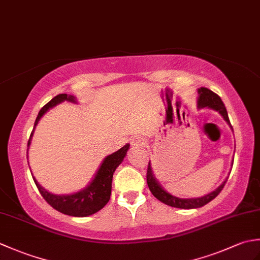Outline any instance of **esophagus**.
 Here are the masks:
<instances>
[{"label": "esophagus", "instance_id": "obj_1", "mask_svg": "<svg viewBox=\"0 0 260 260\" xmlns=\"http://www.w3.org/2000/svg\"><path fill=\"white\" fill-rule=\"evenodd\" d=\"M131 144L132 146L140 148V147H144L147 144V141L144 139V137H134V139L131 141Z\"/></svg>", "mask_w": 260, "mask_h": 260}]
</instances>
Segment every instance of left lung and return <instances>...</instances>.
<instances>
[{"label": "left lung", "instance_id": "8db88e82", "mask_svg": "<svg viewBox=\"0 0 260 260\" xmlns=\"http://www.w3.org/2000/svg\"><path fill=\"white\" fill-rule=\"evenodd\" d=\"M198 92H199V98H198V107L199 108L209 107V108L217 110V112L221 114L224 120L227 121L228 124H230L227 109H225V106H224L223 102L221 101V98H220L217 93L213 92L212 90L208 89V88H204V87L199 88ZM146 181H147L148 187H150V191L152 192V194L154 197L158 199L161 202L168 204V206L174 207V208H180V209H194V208L203 207L204 204H207L210 201H212L213 199L217 197L220 192H221V190L223 189V186L225 184V182H227V180H225L217 190H214L213 192L209 193V194L204 196L202 198L180 199V198L171 196L170 193H168L167 191H164L162 189L161 185H159L156 182V180L154 179L150 162H148V167H147Z\"/></svg>", "mask_w": 260, "mask_h": 260}]
</instances>
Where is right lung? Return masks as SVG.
<instances>
[{
    "label": "right lung",
    "mask_w": 260,
    "mask_h": 260,
    "mask_svg": "<svg viewBox=\"0 0 260 260\" xmlns=\"http://www.w3.org/2000/svg\"><path fill=\"white\" fill-rule=\"evenodd\" d=\"M75 97L71 95H67V93H59L54 98H52L50 102L46 104L43 106L40 112H39L36 121L35 127L38 124L39 119H40L43 114L47 113L49 109L56 106L57 104L61 103L63 101H69L75 103ZM30 135V139L27 141V146H30L31 137L33 134ZM129 145L126 144L113 154H110L106 158L104 159L101 168L97 171L95 178L91 181V183L88 185L86 189L81 190L74 194L69 196H56L52 193L48 192L47 190L38 183L37 180L33 178V181L38 187L40 194L43 197V199L50 204V206L56 209L57 211L61 212L63 214L73 215V217H87L98 212L99 210H102L110 199V193H112V181H113V174L115 170L117 169L118 165L123 162V159L126 155L127 151H128ZM27 154V152H26ZM27 158V156H26Z\"/></svg>",
    "instance_id": "right-lung-1"
}]
</instances>
